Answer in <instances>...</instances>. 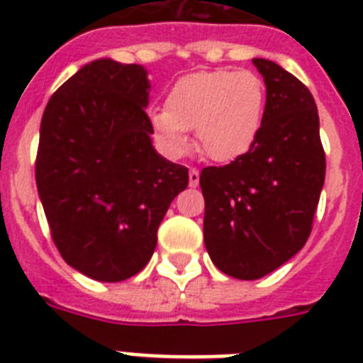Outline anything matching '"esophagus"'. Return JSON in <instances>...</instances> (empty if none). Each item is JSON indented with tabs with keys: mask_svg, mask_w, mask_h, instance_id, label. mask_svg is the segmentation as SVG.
Returning <instances> with one entry per match:
<instances>
[{
	"mask_svg": "<svg viewBox=\"0 0 363 363\" xmlns=\"http://www.w3.org/2000/svg\"><path fill=\"white\" fill-rule=\"evenodd\" d=\"M198 184H200V171H198V169H191V171H189V185H191V187H196Z\"/></svg>",
	"mask_w": 363,
	"mask_h": 363,
	"instance_id": "34e87169",
	"label": "esophagus"
}]
</instances>
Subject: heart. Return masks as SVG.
Returning <instances> with one entry per match:
<instances>
[{"instance_id": "1", "label": "heart", "mask_w": 363, "mask_h": 363, "mask_svg": "<svg viewBox=\"0 0 363 363\" xmlns=\"http://www.w3.org/2000/svg\"><path fill=\"white\" fill-rule=\"evenodd\" d=\"M265 112V83L252 70H201L179 78L165 108L150 114L160 142L179 154L196 129L198 149L214 162H233L251 149Z\"/></svg>"}]
</instances>
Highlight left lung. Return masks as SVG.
I'll list each match as a JSON object with an SVG mask.
<instances>
[{"mask_svg":"<svg viewBox=\"0 0 363 363\" xmlns=\"http://www.w3.org/2000/svg\"><path fill=\"white\" fill-rule=\"evenodd\" d=\"M267 89L251 149L205 167L203 240L213 264L238 280H258L306 245L325 179L318 108L313 94L274 62L255 57Z\"/></svg>","mask_w":363,"mask_h":363,"instance_id":"8db88e82","label":"left lung"}]
</instances>
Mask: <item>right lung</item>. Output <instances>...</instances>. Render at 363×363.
<instances>
[{"mask_svg":"<svg viewBox=\"0 0 363 363\" xmlns=\"http://www.w3.org/2000/svg\"><path fill=\"white\" fill-rule=\"evenodd\" d=\"M143 67L96 60L45 107L36 185L54 245L70 267L121 281L149 264L189 169L154 150Z\"/></svg>","mask_w":363,"mask_h":363,"instance_id":"obj_1","label":"right lung"}]
</instances>
